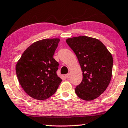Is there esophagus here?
Returning a JSON list of instances; mask_svg holds the SVG:
<instances>
[{
  "label": "esophagus",
  "instance_id": "34e87169",
  "mask_svg": "<svg viewBox=\"0 0 128 128\" xmlns=\"http://www.w3.org/2000/svg\"><path fill=\"white\" fill-rule=\"evenodd\" d=\"M66 79H69V78H70V74H66Z\"/></svg>",
  "mask_w": 128,
  "mask_h": 128
}]
</instances>
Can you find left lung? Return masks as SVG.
<instances>
[{"label": "left lung", "mask_w": 128, "mask_h": 128, "mask_svg": "<svg viewBox=\"0 0 128 128\" xmlns=\"http://www.w3.org/2000/svg\"><path fill=\"white\" fill-rule=\"evenodd\" d=\"M66 42L75 53L83 72V80L75 88L76 95L85 100L98 98L106 90L112 76L113 59L100 40L81 36Z\"/></svg>", "instance_id": "8db88e82"}]
</instances>
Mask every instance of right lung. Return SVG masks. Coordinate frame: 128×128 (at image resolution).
<instances>
[{
  "label": "right lung",
  "instance_id": "add662e5",
  "mask_svg": "<svg viewBox=\"0 0 128 128\" xmlns=\"http://www.w3.org/2000/svg\"><path fill=\"white\" fill-rule=\"evenodd\" d=\"M59 38L44 39L28 47L16 65L24 91L32 98L44 100L56 92L62 80L57 75L58 62L53 58Z\"/></svg>",
  "mask_w": 128,
  "mask_h": 128
}]
</instances>
